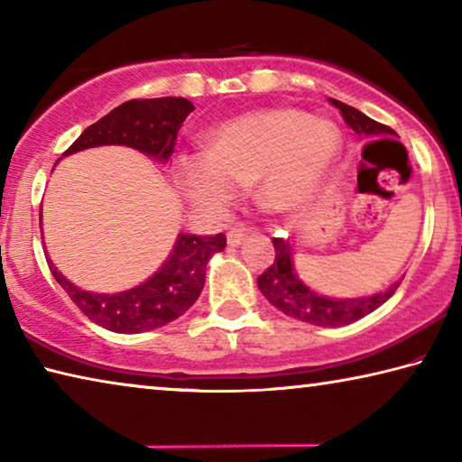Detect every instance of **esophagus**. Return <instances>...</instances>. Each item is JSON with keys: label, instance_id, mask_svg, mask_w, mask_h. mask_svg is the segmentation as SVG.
<instances>
[{"label": "esophagus", "instance_id": "esophagus-1", "mask_svg": "<svg viewBox=\"0 0 462 462\" xmlns=\"http://www.w3.org/2000/svg\"><path fill=\"white\" fill-rule=\"evenodd\" d=\"M246 236H248V230L245 228V226H234V228L228 230V236H226V240H228L230 246H238L245 242Z\"/></svg>", "mask_w": 462, "mask_h": 462}]
</instances>
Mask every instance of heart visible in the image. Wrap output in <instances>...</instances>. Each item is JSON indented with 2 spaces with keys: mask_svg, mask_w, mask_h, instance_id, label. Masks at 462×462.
Listing matches in <instances>:
<instances>
[{
  "mask_svg": "<svg viewBox=\"0 0 462 462\" xmlns=\"http://www.w3.org/2000/svg\"><path fill=\"white\" fill-rule=\"evenodd\" d=\"M342 148L340 130L297 107H269L222 124L206 140V154L183 156L179 183L195 206L222 209L236 189L254 185L264 212L306 206L330 173Z\"/></svg>",
  "mask_w": 462,
  "mask_h": 462,
  "instance_id": "1",
  "label": "heart"
}]
</instances>
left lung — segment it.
Here are the masks:
<instances>
[{
  "label": "left lung",
  "instance_id": "left-lung-1",
  "mask_svg": "<svg viewBox=\"0 0 462 462\" xmlns=\"http://www.w3.org/2000/svg\"><path fill=\"white\" fill-rule=\"evenodd\" d=\"M330 101L334 107L340 109L344 122H346L361 138L397 136L389 126H383V124L371 120L369 116L358 112L356 107L346 106L336 99ZM273 246H275V261H273L271 267L264 271L263 275H259L256 283H259L261 293L271 301V306H275L289 318L301 319V322L324 328L353 324L356 319L369 316L371 311L383 306L402 283V281H397V283L387 287L385 291L365 297H350V300L319 295L297 277L289 240L273 238Z\"/></svg>",
  "mask_w": 462,
  "mask_h": 462
}]
</instances>
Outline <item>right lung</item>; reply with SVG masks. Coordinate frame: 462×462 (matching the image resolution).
<instances>
[{
    "instance_id": "add662e5",
    "label": "right lung",
    "mask_w": 462,
    "mask_h": 462,
    "mask_svg": "<svg viewBox=\"0 0 462 462\" xmlns=\"http://www.w3.org/2000/svg\"><path fill=\"white\" fill-rule=\"evenodd\" d=\"M193 109L185 97L126 101L85 128L62 156L93 146L124 144L159 161H169L177 132ZM224 246V234L198 236L181 232L162 267L144 283L120 293L83 291L62 275L51 259L46 261L52 277L91 322L112 332L138 334L173 322L193 306L206 283L209 259Z\"/></svg>"
}]
</instances>
